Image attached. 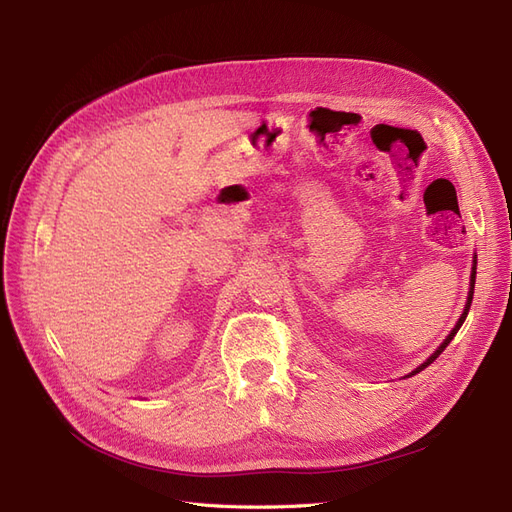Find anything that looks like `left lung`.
Returning a JSON list of instances; mask_svg holds the SVG:
<instances>
[{"instance_id":"1","label":"left lung","mask_w":512,"mask_h":512,"mask_svg":"<svg viewBox=\"0 0 512 512\" xmlns=\"http://www.w3.org/2000/svg\"><path fill=\"white\" fill-rule=\"evenodd\" d=\"M474 282H476V260H474V267H472V280H470V294H468V305H466V309H463V314H461V318H459V322L455 324V329L451 331V335H448L446 339H444V342H442V346L436 350V352H433L431 356H429V359L421 365V367H416L414 371H412V376L414 374H418V371H423L427 365H431L433 361H436L438 359V356L444 352V348L448 346V344H451V339L457 335V331L461 329V324H463V320H466V316H468V312H470V305H472V297H474Z\"/></svg>"}]
</instances>
